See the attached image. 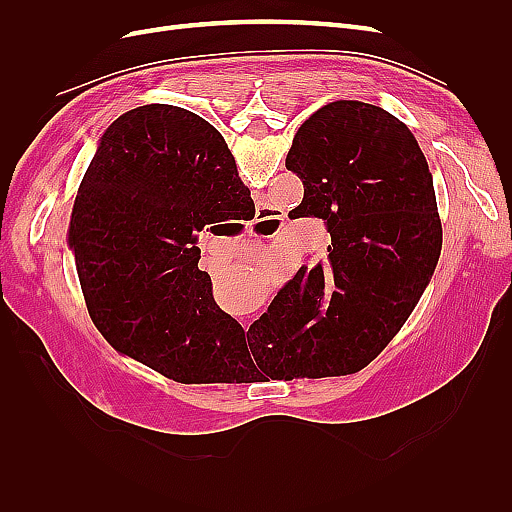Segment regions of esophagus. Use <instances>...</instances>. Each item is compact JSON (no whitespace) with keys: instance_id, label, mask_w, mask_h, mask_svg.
Masks as SVG:
<instances>
[{"instance_id":"34e87169","label":"esophagus","mask_w":512,"mask_h":512,"mask_svg":"<svg viewBox=\"0 0 512 512\" xmlns=\"http://www.w3.org/2000/svg\"><path fill=\"white\" fill-rule=\"evenodd\" d=\"M260 215L262 218L258 222H273L275 220V218H271V215H267V211H260ZM243 327H245V322H243Z\"/></svg>"}]
</instances>
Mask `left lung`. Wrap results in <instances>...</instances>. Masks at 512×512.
Segmentation results:
<instances>
[{
  "instance_id": "left-lung-1",
  "label": "left lung",
  "mask_w": 512,
  "mask_h": 512,
  "mask_svg": "<svg viewBox=\"0 0 512 512\" xmlns=\"http://www.w3.org/2000/svg\"><path fill=\"white\" fill-rule=\"evenodd\" d=\"M286 168L303 215L327 222V262L301 267L247 331L282 380L346 376L404 327L436 271L442 224L414 134L384 108L337 100L303 121Z\"/></svg>"
}]
</instances>
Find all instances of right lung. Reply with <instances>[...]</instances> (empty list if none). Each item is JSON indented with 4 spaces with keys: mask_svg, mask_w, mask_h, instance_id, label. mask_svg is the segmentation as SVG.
<instances>
[{
    "mask_svg": "<svg viewBox=\"0 0 512 512\" xmlns=\"http://www.w3.org/2000/svg\"><path fill=\"white\" fill-rule=\"evenodd\" d=\"M222 134L185 108L147 104L100 136L68 245L89 316L117 352L183 384L228 382L243 327L213 301L196 232L250 209Z\"/></svg>",
    "mask_w": 512,
    "mask_h": 512,
    "instance_id": "add662e5",
    "label": "right lung"
}]
</instances>
